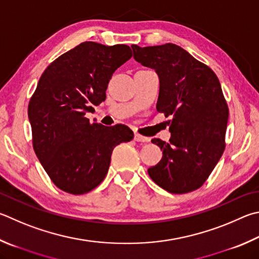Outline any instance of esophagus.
Instances as JSON below:
<instances>
[{
  "label": "esophagus",
  "instance_id": "1",
  "mask_svg": "<svg viewBox=\"0 0 259 259\" xmlns=\"http://www.w3.org/2000/svg\"><path fill=\"white\" fill-rule=\"evenodd\" d=\"M135 140H136V142L147 143V142H149V138H147V137H144V136L139 135V134H135Z\"/></svg>",
  "mask_w": 259,
  "mask_h": 259
}]
</instances>
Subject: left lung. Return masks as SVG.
<instances>
[{
    "label": "left lung",
    "mask_w": 259,
    "mask_h": 259,
    "mask_svg": "<svg viewBox=\"0 0 259 259\" xmlns=\"http://www.w3.org/2000/svg\"><path fill=\"white\" fill-rule=\"evenodd\" d=\"M131 48L137 62L158 74L156 110L172 116L170 142L152 139L163 155L148 175L171 194L198 189L225 148L229 107L219 78L208 65L176 44Z\"/></svg>",
    "instance_id": "1"
}]
</instances>
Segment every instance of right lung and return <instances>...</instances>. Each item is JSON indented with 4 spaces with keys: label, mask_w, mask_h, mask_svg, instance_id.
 <instances>
[{
    "label": "right lung",
    "mask_w": 259,
    "mask_h": 259,
    "mask_svg": "<svg viewBox=\"0 0 259 259\" xmlns=\"http://www.w3.org/2000/svg\"><path fill=\"white\" fill-rule=\"evenodd\" d=\"M133 52L128 45L83 41L54 60L28 104L32 147L51 180L82 195L104 180L115 146L133 140L124 124L91 123L84 114L106 98L112 74Z\"/></svg>",
    "instance_id": "obj_1"
}]
</instances>
